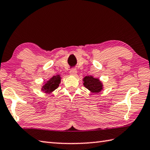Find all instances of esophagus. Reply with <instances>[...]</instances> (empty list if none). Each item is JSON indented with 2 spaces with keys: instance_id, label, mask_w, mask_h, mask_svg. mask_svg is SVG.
<instances>
[{
  "instance_id": "obj_1",
  "label": "esophagus",
  "mask_w": 150,
  "mask_h": 150,
  "mask_svg": "<svg viewBox=\"0 0 150 150\" xmlns=\"http://www.w3.org/2000/svg\"><path fill=\"white\" fill-rule=\"evenodd\" d=\"M77 70H76L75 69H71L69 71V74L71 75H72V76H74L76 74H77Z\"/></svg>"
}]
</instances>
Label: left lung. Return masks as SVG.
Returning a JSON list of instances; mask_svg holds the SVG:
<instances>
[{
  "label": "left lung",
  "mask_w": 150,
  "mask_h": 150,
  "mask_svg": "<svg viewBox=\"0 0 150 150\" xmlns=\"http://www.w3.org/2000/svg\"><path fill=\"white\" fill-rule=\"evenodd\" d=\"M83 81L84 86L92 93H99L103 88L102 81L92 76H86L83 79Z\"/></svg>",
  "instance_id": "8db88e82"
}]
</instances>
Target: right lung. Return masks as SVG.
Listing matches in <instances>:
<instances>
[{
  "label": "right lung",
  "instance_id": "1",
  "mask_svg": "<svg viewBox=\"0 0 150 150\" xmlns=\"http://www.w3.org/2000/svg\"><path fill=\"white\" fill-rule=\"evenodd\" d=\"M61 79L62 77H60V75L53 76L47 82L43 83L42 86H41V91L44 92L45 94H52L56 88H58L59 83H61Z\"/></svg>",
  "mask_w": 150,
  "mask_h": 150
}]
</instances>
